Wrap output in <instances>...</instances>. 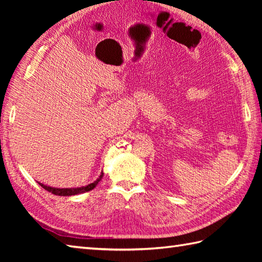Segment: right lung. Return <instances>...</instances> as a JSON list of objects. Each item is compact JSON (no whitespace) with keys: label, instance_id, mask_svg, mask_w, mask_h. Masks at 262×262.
<instances>
[{"label":"right lung","instance_id":"1","mask_svg":"<svg viewBox=\"0 0 262 262\" xmlns=\"http://www.w3.org/2000/svg\"><path fill=\"white\" fill-rule=\"evenodd\" d=\"M102 177H103V171H101V173H100V176L93 182L89 183V185H86V186L77 187V188H54V187H49V186L43 185V183H40V182H38V183L43 189H46L47 191L56 194V196H74V194H80V193L92 190V189L96 188L98 183L101 181Z\"/></svg>","mask_w":262,"mask_h":262}]
</instances>
